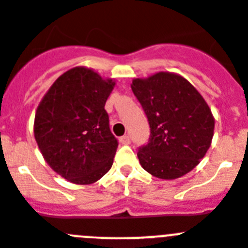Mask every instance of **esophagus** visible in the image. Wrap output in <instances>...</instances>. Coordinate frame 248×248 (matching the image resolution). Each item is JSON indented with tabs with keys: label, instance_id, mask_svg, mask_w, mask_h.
Listing matches in <instances>:
<instances>
[{
	"label": "esophagus",
	"instance_id": "esophagus-1",
	"mask_svg": "<svg viewBox=\"0 0 248 248\" xmlns=\"http://www.w3.org/2000/svg\"><path fill=\"white\" fill-rule=\"evenodd\" d=\"M120 142H121L122 144H129V142H131V138H129L128 135L122 136V137L120 138Z\"/></svg>",
	"mask_w": 248,
	"mask_h": 248
}]
</instances>
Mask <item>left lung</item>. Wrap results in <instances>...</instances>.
Instances as JSON below:
<instances>
[{"label": "left lung", "instance_id": "1", "mask_svg": "<svg viewBox=\"0 0 248 248\" xmlns=\"http://www.w3.org/2000/svg\"><path fill=\"white\" fill-rule=\"evenodd\" d=\"M151 127L137 155L153 177L177 179L193 170L210 148L215 119L200 93L182 75L159 71L131 84Z\"/></svg>", "mask_w": 248, "mask_h": 248}]
</instances>
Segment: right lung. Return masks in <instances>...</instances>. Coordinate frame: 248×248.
I'll list each match as a JSON object with an SVG mask.
<instances>
[{
	"instance_id": "right-lung-1",
	"label": "right lung",
	"mask_w": 248,
	"mask_h": 248,
	"mask_svg": "<svg viewBox=\"0 0 248 248\" xmlns=\"http://www.w3.org/2000/svg\"><path fill=\"white\" fill-rule=\"evenodd\" d=\"M115 84L93 69L75 66L55 80L38 105L33 128L38 148L70 183L93 184L112 167L119 143L105 104Z\"/></svg>"
}]
</instances>
